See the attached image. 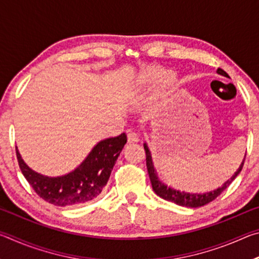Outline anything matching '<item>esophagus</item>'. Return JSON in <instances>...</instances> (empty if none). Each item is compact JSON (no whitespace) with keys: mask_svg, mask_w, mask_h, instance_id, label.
Here are the masks:
<instances>
[{"mask_svg":"<svg viewBox=\"0 0 259 259\" xmlns=\"http://www.w3.org/2000/svg\"><path fill=\"white\" fill-rule=\"evenodd\" d=\"M126 137H128V143H137L139 142V136L137 133H135L133 130L126 131Z\"/></svg>","mask_w":259,"mask_h":259,"instance_id":"34e87169","label":"esophagus"}]
</instances>
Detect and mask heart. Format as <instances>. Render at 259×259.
<instances>
[{
    "mask_svg": "<svg viewBox=\"0 0 259 259\" xmlns=\"http://www.w3.org/2000/svg\"><path fill=\"white\" fill-rule=\"evenodd\" d=\"M161 69L160 68H150L147 71L144 72L140 76V81L143 83H151L155 81L157 77L160 76ZM175 82V76L171 73H165L160 78V84H159V91L161 94H166L171 89Z\"/></svg>",
    "mask_w": 259,
    "mask_h": 259,
    "instance_id": "heart-1",
    "label": "heart"
}]
</instances>
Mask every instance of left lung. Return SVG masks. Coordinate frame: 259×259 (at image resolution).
Masks as SVG:
<instances>
[{
	"instance_id": "1",
	"label": "left lung",
	"mask_w": 259,
	"mask_h": 259,
	"mask_svg": "<svg viewBox=\"0 0 259 259\" xmlns=\"http://www.w3.org/2000/svg\"><path fill=\"white\" fill-rule=\"evenodd\" d=\"M217 73L226 77H230L227 75V73L225 71H223L222 68H218ZM144 148H145V153H146V166H147L148 176H150L151 183H152L153 191L156 193V195H159L162 199H164L166 201H171V202L176 203L178 205H183V207H188V208L202 207V205L208 204L209 202H211V201L216 199L217 196L221 195L222 193L231 185V183L234 181L236 176L240 174L241 170H242L244 159H245L244 156L242 163H241V165L239 166V169L236 170V172L231 177V179H229V181L223 184L222 187H218L217 190H213L211 192H207V193H186V192H179L177 190H174V188L168 187L165 184L161 183L159 181V178L156 176L154 165H153L151 152L148 150L146 144H144Z\"/></svg>"
}]
</instances>
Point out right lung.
Listing matches in <instances>:
<instances>
[{"label": "right lung", "instance_id": "right-lung-1", "mask_svg": "<svg viewBox=\"0 0 259 259\" xmlns=\"http://www.w3.org/2000/svg\"><path fill=\"white\" fill-rule=\"evenodd\" d=\"M125 143L124 133L102 140L75 170L59 177H48L35 172L21 159L17 147L16 153L21 172L35 193L47 202L66 207L83 204L97 198L107 184Z\"/></svg>", "mask_w": 259, "mask_h": 259}]
</instances>
